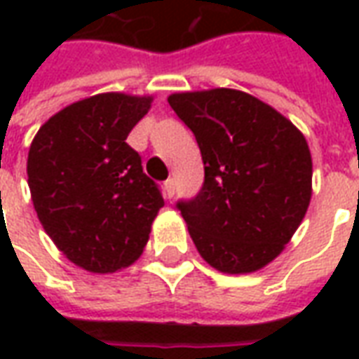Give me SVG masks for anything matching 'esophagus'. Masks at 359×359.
Segmentation results:
<instances>
[{
  "label": "esophagus",
  "instance_id": "esophagus-1",
  "mask_svg": "<svg viewBox=\"0 0 359 359\" xmlns=\"http://www.w3.org/2000/svg\"><path fill=\"white\" fill-rule=\"evenodd\" d=\"M163 194L165 198H169L171 200L172 196H175V180L172 179H167L163 182Z\"/></svg>",
  "mask_w": 359,
  "mask_h": 359
}]
</instances>
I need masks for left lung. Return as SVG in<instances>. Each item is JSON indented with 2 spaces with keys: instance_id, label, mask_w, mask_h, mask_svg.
<instances>
[{
  "instance_id": "1",
  "label": "left lung",
  "mask_w": 359,
  "mask_h": 359,
  "mask_svg": "<svg viewBox=\"0 0 359 359\" xmlns=\"http://www.w3.org/2000/svg\"><path fill=\"white\" fill-rule=\"evenodd\" d=\"M167 102L202 151V190L179 202L200 256L229 275L264 269L308 211L313 165L306 136L242 90L177 92Z\"/></svg>"
}]
</instances>
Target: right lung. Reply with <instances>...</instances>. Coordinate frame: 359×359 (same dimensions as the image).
<instances>
[{
    "mask_svg": "<svg viewBox=\"0 0 359 359\" xmlns=\"http://www.w3.org/2000/svg\"><path fill=\"white\" fill-rule=\"evenodd\" d=\"M151 102L125 92L79 100L51 115L28 149V188L43 231L88 273L133 265L165 205L125 142Z\"/></svg>",
    "mask_w": 359,
    "mask_h": 359,
    "instance_id": "add662e5",
    "label": "right lung"
}]
</instances>
